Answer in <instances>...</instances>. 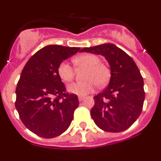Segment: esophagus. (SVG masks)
<instances>
[{
    "label": "esophagus",
    "instance_id": "34e87169",
    "mask_svg": "<svg viewBox=\"0 0 161 161\" xmlns=\"http://www.w3.org/2000/svg\"><path fill=\"white\" fill-rule=\"evenodd\" d=\"M84 99H85V97H82V96H79V101H80V102L82 101V100H83Z\"/></svg>",
    "mask_w": 161,
    "mask_h": 161
}]
</instances>
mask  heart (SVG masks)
Instances as JSON below:
<instances>
[{"instance_id":"obj_1","label":"heart","mask_w":161,"mask_h":161,"mask_svg":"<svg viewBox=\"0 0 161 161\" xmlns=\"http://www.w3.org/2000/svg\"><path fill=\"white\" fill-rule=\"evenodd\" d=\"M100 58L90 53H83L76 57L74 63L78 68H86L84 74L86 80L75 82L68 86V90L71 93L84 96L92 92L97 86H105L111 78V70L104 63L100 62ZM58 73L61 80L70 82L75 75V69L67 61H62L58 68Z\"/></svg>"}]
</instances>
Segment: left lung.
<instances>
[{"label":"left lung","instance_id":"obj_1","mask_svg":"<svg viewBox=\"0 0 161 161\" xmlns=\"http://www.w3.org/2000/svg\"><path fill=\"white\" fill-rule=\"evenodd\" d=\"M80 52L101 54L111 66L108 86L93 97L90 114L102 130L120 132L131 127L142 111L143 79L132 58L111 43L84 47Z\"/></svg>","mask_w":161,"mask_h":161}]
</instances>
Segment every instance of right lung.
I'll use <instances>...</instances> for the list:
<instances>
[{
  "mask_svg": "<svg viewBox=\"0 0 161 161\" xmlns=\"http://www.w3.org/2000/svg\"><path fill=\"white\" fill-rule=\"evenodd\" d=\"M79 50L48 45L31 57L21 73L14 105L24 125L40 137L60 136L73 120L79 99L67 92L58 68Z\"/></svg>",
  "mask_w": 161,
  "mask_h": 161,
  "instance_id": "1",
  "label": "right lung"
}]
</instances>
